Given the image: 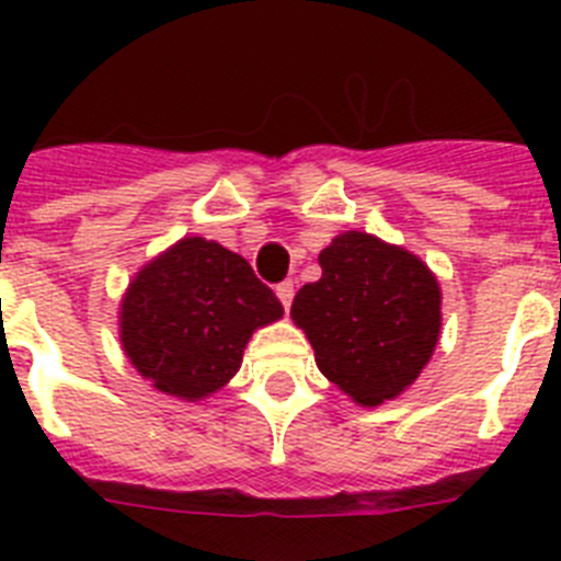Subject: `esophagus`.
<instances>
[{
	"label": "esophagus",
	"mask_w": 561,
	"mask_h": 561,
	"mask_svg": "<svg viewBox=\"0 0 561 561\" xmlns=\"http://www.w3.org/2000/svg\"><path fill=\"white\" fill-rule=\"evenodd\" d=\"M275 295H277V300H280V306H284V311H289L291 297H295V284H291V280H284V284H277Z\"/></svg>",
	"instance_id": "esophagus-1"
}]
</instances>
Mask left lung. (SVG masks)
Instances as JSON below:
<instances>
[{"mask_svg":"<svg viewBox=\"0 0 561 561\" xmlns=\"http://www.w3.org/2000/svg\"><path fill=\"white\" fill-rule=\"evenodd\" d=\"M320 280L295 295L291 320L320 374L362 408L419 379L440 336V284L419 255L348 230L320 252Z\"/></svg>","mask_w":561,"mask_h":561,"instance_id":"1","label":"left lung"}]
</instances>
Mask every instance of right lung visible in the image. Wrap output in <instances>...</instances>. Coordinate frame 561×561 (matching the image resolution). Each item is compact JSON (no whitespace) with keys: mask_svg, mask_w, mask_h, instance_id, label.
Wrapping results in <instances>:
<instances>
[{"mask_svg":"<svg viewBox=\"0 0 561 561\" xmlns=\"http://www.w3.org/2000/svg\"><path fill=\"white\" fill-rule=\"evenodd\" d=\"M280 317L244 257L185 236L131 277L117 325L123 354L153 390L202 401L238 374L250 336Z\"/></svg>","mask_w":561,"mask_h":561,"instance_id":"1","label":"right lung"}]
</instances>
